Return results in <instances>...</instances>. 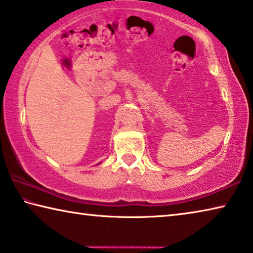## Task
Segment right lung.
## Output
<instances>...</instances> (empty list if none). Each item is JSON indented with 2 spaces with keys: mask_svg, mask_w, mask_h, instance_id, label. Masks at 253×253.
<instances>
[{
  "mask_svg": "<svg viewBox=\"0 0 253 253\" xmlns=\"http://www.w3.org/2000/svg\"><path fill=\"white\" fill-rule=\"evenodd\" d=\"M99 164H100V163H99ZM99 164H98V165H99Z\"/></svg>",
  "mask_w": 253,
  "mask_h": 253,
  "instance_id": "right-lung-1",
  "label": "right lung"
}]
</instances>
